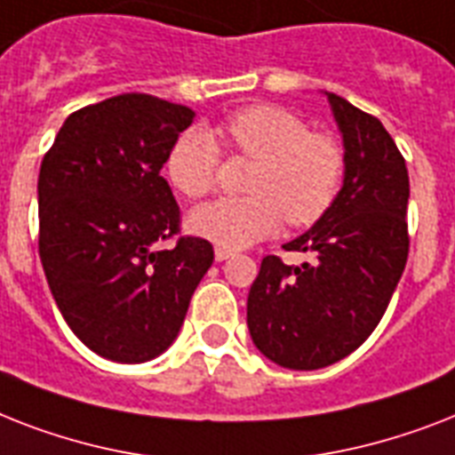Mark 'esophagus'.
<instances>
[{"instance_id": "1", "label": "esophagus", "mask_w": 455, "mask_h": 455, "mask_svg": "<svg viewBox=\"0 0 455 455\" xmlns=\"http://www.w3.org/2000/svg\"><path fill=\"white\" fill-rule=\"evenodd\" d=\"M228 257H234V250L214 248V259H217V262H224V259H228Z\"/></svg>"}]
</instances>
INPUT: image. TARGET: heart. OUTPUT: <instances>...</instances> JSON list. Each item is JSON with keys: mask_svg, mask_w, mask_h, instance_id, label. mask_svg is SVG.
Masks as SVG:
<instances>
[{"mask_svg": "<svg viewBox=\"0 0 455 455\" xmlns=\"http://www.w3.org/2000/svg\"><path fill=\"white\" fill-rule=\"evenodd\" d=\"M227 144L257 167L245 198H221L188 220L196 235L238 250L276 234L281 221L311 227L335 203L345 174V153L328 134L309 132L295 113L278 106H248L221 127ZM220 151L203 132H188L167 157V177L186 198H203L217 186Z\"/></svg>", "mask_w": 455, "mask_h": 455, "instance_id": "obj_1", "label": "heart"}]
</instances>
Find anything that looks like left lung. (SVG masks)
Listing matches in <instances>:
<instances>
[{
	"mask_svg": "<svg viewBox=\"0 0 455 455\" xmlns=\"http://www.w3.org/2000/svg\"><path fill=\"white\" fill-rule=\"evenodd\" d=\"M345 144V181L331 210L262 259L248 295L250 338L274 363L316 371L345 359L380 323L409 259V170L378 117L325 94Z\"/></svg>",
	"mask_w": 455,
	"mask_h": 455,
	"instance_id": "left-lung-1",
	"label": "left lung"
}]
</instances>
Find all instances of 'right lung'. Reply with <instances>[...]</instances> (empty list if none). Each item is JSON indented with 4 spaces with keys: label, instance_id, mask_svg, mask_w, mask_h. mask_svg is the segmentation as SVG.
I'll list each match as a JSON object with an SVG mask.
<instances>
[{
    "label": "right lung",
    "instance_id": "add662e5",
    "mask_svg": "<svg viewBox=\"0 0 455 455\" xmlns=\"http://www.w3.org/2000/svg\"><path fill=\"white\" fill-rule=\"evenodd\" d=\"M191 108L120 94L75 110L39 167V259L70 331L103 359L141 363L177 339L212 267L205 238L179 235L160 177ZM177 240L170 251L156 243Z\"/></svg>",
    "mask_w": 455,
    "mask_h": 455
}]
</instances>
